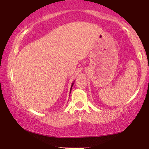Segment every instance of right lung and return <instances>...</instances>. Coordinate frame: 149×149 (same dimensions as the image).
<instances>
[{"instance_id":"1","label":"right lung","mask_w":149,"mask_h":149,"mask_svg":"<svg viewBox=\"0 0 149 149\" xmlns=\"http://www.w3.org/2000/svg\"><path fill=\"white\" fill-rule=\"evenodd\" d=\"M74 83H72V86H71V88H70V93H71V91H72V87H73V85H74Z\"/></svg>"}]
</instances>
